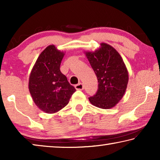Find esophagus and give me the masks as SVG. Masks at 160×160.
Masks as SVG:
<instances>
[{"instance_id": "1", "label": "esophagus", "mask_w": 160, "mask_h": 160, "mask_svg": "<svg viewBox=\"0 0 160 160\" xmlns=\"http://www.w3.org/2000/svg\"><path fill=\"white\" fill-rule=\"evenodd\" d=\"M75 88L78 90H83L84 86L82 83H79V84H78V85H75Z\"/></svg>"}]
</instances>
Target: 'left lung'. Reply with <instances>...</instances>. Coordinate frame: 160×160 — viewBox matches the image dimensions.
Here are the masks:
<instances>
[{"instance_id": "1", "label": "left lung", "mask_w": 160, "mask_h": 160, "mask_svg": "<svg viewBox=\"0 0 160 160\" xmlns=\"http://www.w3.org/2000/svg\"><path fill=\"white\" fill-rule=\"evenodd\" d=\"M98 80L96 94L90 103L100 109L115 107L122 99L128 82V72L120 54L112 46L101 43L94 51H85Z\"/></svg>"}]
</instances>
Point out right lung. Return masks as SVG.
Instances as JSON below:
<instances>
[{
    "mask_svg": "<svg viewBox=\"0 0 160 160\" xmlns=\"http://www.w3.org/2000/svg\"><path fill=\"white\" fill-rule=\"evenodd\" d=\"M63 51L49 45L40 53L29 78V90L39 109L47 113L58 112L68 104L76 90L60 70Z\"/></svg>",
    "mask_w": 160,
    "mask_h": 160,
    "instance_id": "right-lung-1",
    "label": "right lung"
}]
</instances>
